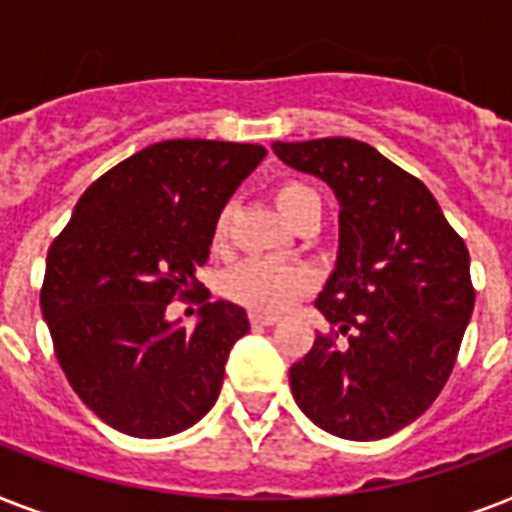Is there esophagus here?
<instances>
[{"label":"esophagus","instance_id":"obj_1","mask_svg":"<svg viewBox=\"0 0 512 512\" xmlns=\"http://www.w3.org/2000/svg\"><path fill=\"white\" fill-rule=\"evenodd\" d=\"M279 316H268V313H249V324L252 327H273Z\"/></svg>","mask_w":512,"mask_h":512}]
</instances>
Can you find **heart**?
Masks as SVG:
<instances>
[{
  "instance_id": "1",
  "label": "heart",
  "mask_w": 512,
  "mask_h": 512,
  "mask_svg": "<svg viewBox=\"0 0 512 512\" xmlns=\"http://www.w3.org/2000/svg\"><path fill=\"white\" fill-rule=\"evenodd\" d=\"M273 201L289 223L295 225L311 209H319V193L300 180H284L273 188ZM231 204L217 212L212 225V244L223 247L231 228ZM316 279L303 265L271 263V260H244L223 276V295L233 303L244 305L255 313H281L305 297L313 289Z\"/></svg>"
}]
</instances>
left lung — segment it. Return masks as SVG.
I'll return each mask as SVG.
<instances>
[{
    "instance_id": "8db88e82",
    "label": "left lung",
    "mask_w": 512,
    "mask_h": 512,
    "mask_svg": "<svg viewBox=\"0 0 512 512\" xmlns=\"http://www.w3.org/2000/svg\"><path fill=\"white\" fill-rule=\"evenodd\" d=\"M273 151L340 199L337 268L316 300L332 329L289 369L292 396L332 436H393L436 401L454 369L476 305L468 247L425 183L361 140Z\"/></svg>"
}]
</instances>
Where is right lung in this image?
I'll return each instance as SVG.
<instances>
[{
    "label": "right lung",
    "instance_id": "right-lung-1",
    "mask_svg": "<svg viewBox=\"0 0 512 512\" xmlns=\"http://www.w3.org/2000/svg\"><path fill=\"white\" fill-rule=\"evenodd\" d=\"M268 154L252 143L164 140L82 193L47 252L42 316L76 396L111 428L164 438L215 406L244 308L207 303L196 268L212 225ZM202 303L193 330L166 321L174 297Z\"/></svg>",
    "mask_w": 512,
    "mask_h": 512
}]
</instances>
